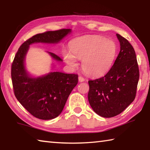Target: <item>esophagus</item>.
Listing matches in <instances>:
<instances>
[{
	"instance_id": "esophagus-1",
	"label": "esophagus",
	"mask_w": 150,
	"mask_h": 150,
	"mask_svg": "<svg viewBox=\"0 0 150 150\" xmlns=\"http://www.w3.org/2000/svg\"><path fill=\"white\" fill-rule=\"evenodd\" d=\"M84 81V79L82 77V76H79V82H83Z\"/></svg>"
}]
</instances>
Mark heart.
<instances>
[{"label":"heart","instance_id":"b5f03b06","mask_svg":"<svg viewBox=\"0 0 150 150\" xmlns=\"http://www.w3.org/2000/svg\"><path fill=\"white\" fill-rule=\"evenodd\" d=\"M69 51H64V58L69 66H77L76 59H82L81 67L84 73L92 77L101 76L113 65L117 46L112 40L96 35L84 36L73 39Z\"/></svg>","mask_w":150,"mask_h":150}]
</instances>
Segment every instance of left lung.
I'll return each instance as SVG.
<instances>
[{
    "label": "left lung",
    "mask_w": 150,
    "mask_h": 150,
    "mask_svg": "<svg viewBox=\"0 0 150 150\" xmlns=\"http://www.w3.org/2000/svg\"><path fill=\"white\" fill-rule=\"evenodd\" d=\"M116 35L121 47L113 66L103 77L88 81L90 105L105 118L119 115L134 101L140 76L134 48L125 38Z\"/></svg>",
    "instance_id": "1"
}]
</instances>
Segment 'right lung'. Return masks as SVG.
Listing matches in <instances>:
<instances>
[{"instance_id":"add662e5","label":"right lung","mask_w":150,"mask_h":150,"mask_svg":"<svg viewBox=\"0 0 150 150\" xmlns=\"http://www.w3.org/2000/svg\"><path fill=\"white\" fill-rule=\"evenodd\" d=\"M71 31L70 29H62L35 35L20 46L13 59L11 77L14 95L35 117L49 120L58 117L77 84L78 75L56 71L37 78L31 77L24 66L29 45L35 42L58 43ZM49 54L56 60L62 61L56 54Z\"/></svg>"}]
</instances>
